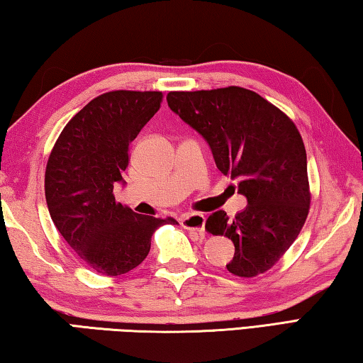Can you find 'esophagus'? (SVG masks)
I'll return each instance as SVG.
<instances>
[{"instance_id": "esophagus-1", "label": "esophagus", "mask_w": 363, "mask_h": 363, "mask_svg": "<svg viewBox=\"0 0 363 363\" xmlns=\"http://www.w3.org/2000/svg\"><path fill=\"white\" fill-rule=\"evenodd\" d=\"M205 216L203 214L200 213H190V214H186L181 219V225L184 227V229L187 230H194L196 233H200V235H203L205 233Z\"/></svg>"}]
</instances>
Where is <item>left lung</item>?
<instances>
[{
	"label": "left lung",
	"mask_w": 363,
	"mask_h": 363,
	"mask_svg": "<svg viewBox=\"0 0 363 363\" xmlns=\"http://www.w3.org/2000/svg\"><path fill=\"white\" fill-rule=\"evenodd\" d=\"M168 106L210 144L220 173L238 181L248 206L229 219L213 213L205 229L230 238L227 270L251 279L279 262L296 240L311 206L307 158L296 125L255 91H171Z\"/></svg>",
	"instance_id": "1"
}]
</instances>
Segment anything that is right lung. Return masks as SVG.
<instances>
[{"label": "right lung", "mask_w": 363, "mask_h": 363, "mask_svg": "<svg viewBox=\"0 0 363 363\" xmlns=\"http://www.w3.org/2000/svg\"><path fill=\"white\" fill-rule=\"evenodd\" d=\"M163 101L162 91H110L94 97L67 123L48 158L45 194L60 235L101 275L138 267L160 225L173 218L144 216L115 200L130 144Z\"/></svg>", "instance_id": "add662e5"}]
</instances>
